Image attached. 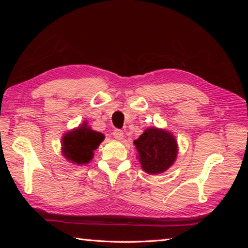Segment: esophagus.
Instances as JSON below:
<instances>
[{
  "label": "esophagus",
  "instance_id": "1",
  "mask_svg": "<svg viewBox=\"0 0 248 248\" xmlns=\"http://www.w3.org/2000/svg\"><path fill=\"white\" fill-rule=\"evenodd\" d=\"M114 138L116 140H123L124 138V131L120 130V129H115L114 132H113Z\"/></svg>",
  "mask_w": 248,
  "mask_h": 248
}]
</instances>
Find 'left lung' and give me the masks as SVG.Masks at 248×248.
Masks as SVG:
<instances>
[{
  "instance_id": "8db88e82",
  "label": "left lung",
  "mask_w": 248,
  "mask_h": 248,
  "mask_svg": "<svg viewBox=\"0 0 248 248\" xmlns=\"http://www.w3.org/2000/svg\"><path fill=\"white\" fill-rule=\"evenodd\" d=\"M139 160L143 170L155 175L165 171L172 165L177 156V143L167 131L156 128L147 129L134 140Z\"/></svg>"
}]
</instances>
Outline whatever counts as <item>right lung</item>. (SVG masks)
I'll list each match as a JSON object with an SVG mask.
<instances>
[{"label": "right lung", "instance_id": "obj_1", "mask_svg": "<svg viewBox=\"0 0 248 248\" xmlns=\"http://www.w3.org/2000/svg\"><path fill=\"white\" fill-rule=\"evenodd\" d=\"M103 134L86 127V124L67 133L62 139V154L77 164H86L93 156V150L103 140Z\"/></svg>", "mask_w": 248, "mask_h": 248}]
</instances>
